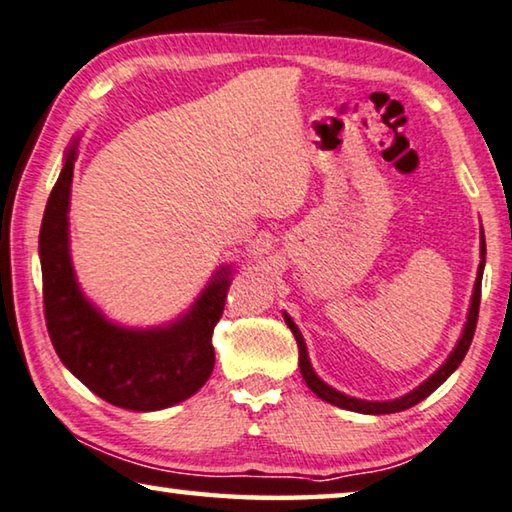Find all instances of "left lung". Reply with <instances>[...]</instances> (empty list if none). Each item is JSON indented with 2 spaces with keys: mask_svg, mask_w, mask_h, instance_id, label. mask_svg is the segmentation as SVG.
I'll return each instance as SVG.
<instances>
[{
  "mask_svg": "<svg viewBox=\"0 0 512 512\" xmlns=\"http://www.w3.org/2000/svg\"><path fill=\"white\" fill-rule=\"evenodd\" d=\"M481 256L483 261L479 265V274H476V283H474V295H472V306H469V315H467V324H465V331L460 335L456 349L451 351V356L447 358V363L440 367L438 372L433 376H429L420 388L410 392V395L395 399V401H363V399H354V397H347L342 395V392L333 390L326 385L324 381L317 379V374L313 372L311 367V360H308V351L304 345V338H301V333L297 329V324L290 320L286 315V324L290 326L292 335H295L297 340V347H299V370L301 376H304V381L308 388H311L317 397L329 401L333 406H340V408H347V410H356V413H365V415H388V413H399V410H406L410 406L420 404L422 399H426L431 395L433 390H438L442 383H445L451 374H454L456 367L463 363V358L467 354L469 345H472V338H474V331H476V320H479V304H481V279H483V265H485V238L481 233Z\"/></svg>",
  "mask_w": 512,
  "mask_h": 512,
  "instance_id": "obj_1",
  "label": "left lung"
}]
</instances>
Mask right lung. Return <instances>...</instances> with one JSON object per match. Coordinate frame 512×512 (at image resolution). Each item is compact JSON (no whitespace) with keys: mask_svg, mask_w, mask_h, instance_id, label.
I'll list each match as a JSON object with an SVG mask.
<instances>
[{"mask_svg":"<svg viewBox=\"0 0 512 512\" xmlns=\"http://www.w3.org/2000/svg\"><path fill=\"white\" fill-rule=\"evenodd\" d=\"M74 149L47 199L38 240L49 338L67 370L108 404L142 413L179 404L213 372V331L224 313L231 276L224 267L192 311L165 329L127 331L108 324L79 292L67 249Z\"/></svg>","mask_w":512,"mask_h":512,"instance_id":"1","label":"right lung"}]
</instances>
